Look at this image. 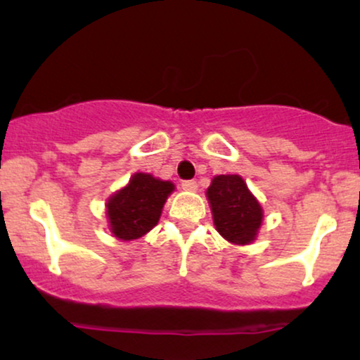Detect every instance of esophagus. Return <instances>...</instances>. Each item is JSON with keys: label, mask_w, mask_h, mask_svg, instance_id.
<instances>
[{"label": "esophagus", "mask_w": 360, "mask_h": 360, "mask_svg": "<svg viewBox=\"0 0 360 360\" xmlns=\"http://www.w3.org/2000/svg\"><path fill=\"white\" fill-rule=\"evenodd\" d=\"M181 186H183L184 191H196V189H198L196 181H183Z\"/></svg>", "instance_id": "34e87169"}]
</instances>
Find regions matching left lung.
<instances>
[{"instance_id": "8db88e82", "label": "left lung", "mask_w": 360, "mask_h": 360, "mask_svg": "<svg viewBox=\"0 0 360 360\" xmlns=\"http://www.w3.org/2000/svg\"><path fill=\"white\" fill-rule=\"evenodd\" d=\"M217 232L233 245H249L257 238L264 220L259 200L238 174L214 176L206 189Z\"/></svg>"}]
</instances>
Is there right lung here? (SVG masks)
I'll return each mask as SVG.
<instances>
[{
	"label": "right lung",
	"instance_id": "1",
	"mask_svg": "<svg viewBox=\"0 0 360 360\" xmlns=\"http://www.w3.org/2000/svg\"><path fill=\"white\" fill-rule=\"evenodd\" d=\"M171 181H162L147 172H135L127 186L106 201V217L113 237L122 242L137 240L159 223L169 194Z\"/></svg>",
	"mask_w": 360,
	"mask_h": 360
}]
</instances>
